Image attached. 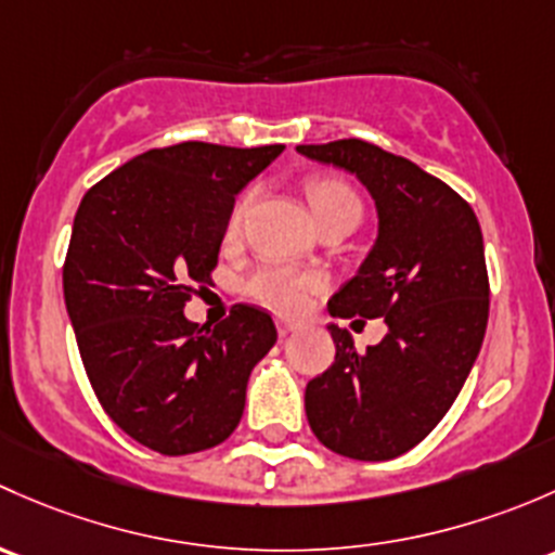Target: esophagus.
Listing matches in <instances>:
<instances>
[{
    "instance_id": "obj_1",
    "label": "esophagus",
    "mask_w": 555,
    "mask_h": 555,
    "mask_svg": "<svg viewBox=\"0 0 555 555\" xmlns=\"http://www.w3.org/2000/svg\"><path fill=\"white\" fill-rule=\"evenodd\" d=\"M296 328H301V323L299 320H291V318H283V315H278V331L283 336H288V334H294Z\"/></svg>"
}]
</instances>
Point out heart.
<instances>
[{
	"label": "heart",
	"mask_w": 555,
	"mask_h": 555,
	"mask_svg": "<svg viewBox=\"0 0 555 555\" xmlns=\"http://www.w3.org/2000/svg\"><path fill=\"white\" fill-rule=\"evenodd\" d=\"M305 192L318 221L331 214H339V210H361L358 194L334 176H315V179L307 181ZM240 216H243V205L232 216V230H237ZM320 285H323V278L318 272L296 270L291 264H261L248 278V294L259 299L261 305H270L283 312H296Z\"/></svg>",
	"instance_id": "b5f03b06"
}]
</instances>
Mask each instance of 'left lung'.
<instances>
[{
	"label": "left lung",
	"mask_w": 555,
	"mask_h": 555,
	"mask_svg": "<svg viewBox=\"0 0 555 555\" xmlns=\"http://www.w3.org/2000/svg\"><path fill=\"white\" fill-rule=\"evenodd\" d=\"M296 152L356 176L376 208L374 245L331 296V318L387 323L385 339L365 352L328 325L336 361L307 385V422L336 454L392 460L443 420L481 352L489 320L481 227L449 184L361 139Z\"/></svg>",
	"instance_id": "obj_1"
}]
</instances>
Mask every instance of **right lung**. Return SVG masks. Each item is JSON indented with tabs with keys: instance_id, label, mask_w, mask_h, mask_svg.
<instances>
[{
	"instance_id": "1",
	"label": "right lung",
	"mask_w": 555,
	"mask_h": 555,
	"mask_svg": "<svg viewBox=\"0 0 555 555\" xmlns=\"http://www.w3.org/2000/svg\"><path fill=\"white\" fill-rule=\"evenodd\" d=\"M283 150L186 141L144 152L88 190L74 216L64 299L85 371L106 414L159 454L227 441L250 371L278 341L256 307L237 305L214 331L184 307L219 261L235 194Z\"/></svg>"
}]
</instances>
